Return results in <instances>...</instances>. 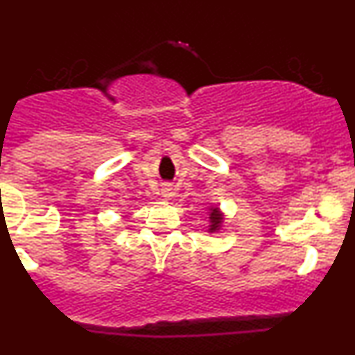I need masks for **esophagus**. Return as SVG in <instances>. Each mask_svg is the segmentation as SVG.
Here are the masks:
<instances>
[{
    "label": "esophagus",
    "mask_w": 355,
    "mask_h": 355,
    "mask_svg": "<svg viewBox=\"0 0 355 355\" xmlns=\"http://www.w3.org/2000/svg\"><path fill=\"white\" fill-rule=\"evenodd\" d=\"M162 195H164V197H165V198L172 197V195H173V189H172V187H170V185H166V187H165V189H164V190H162Z\"/></svg>",
    "instance_id": "obj_1"
}]
</instances>
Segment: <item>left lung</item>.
<instances>
[{"label":"left lung","instance_id":"left-lung-1","mask_svg":"<svg viewBox=\"0 0 355 355\" xmlns=\"http://www.w3.org/2000/svg\"><path fill=\"white\" fill-rule=\"evenodd\" d=\"M210 230H217L220 227V222H222V214H220L218 209H210Z\"/></svg>","mask_w":355,"mask_h":355}]
</instances>
